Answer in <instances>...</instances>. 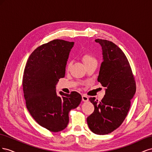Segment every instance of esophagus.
Listing matches in <instances>:
<instances>
[{
    "label": "esophagus",
    "instance_id": "1",
    "mask_svg": "<svg viewBox=\"0 0 152 152\" xmlns=\"http://www.w3.org/2000/svg\"><path fill=\"white\" fill-rule=\"evenodd\" d=\"M82 101H83V102H88L89 98L87 97V96H86V95H82Z\"/></svg>",
    "mask_w": 152,
    "mask_h": 152
}]
</instances>
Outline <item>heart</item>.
I'll return each instance as SVG.
<instances>
[{
	"label": "heart",
	"mask_w": 152,
	"mask_h": 152,
	"mask_svg": "<svg viewBox=\"0 0 152 152\" xmlns=\"http://www.w3.org/2000/svg\"><path fill=\"white\" fill-rule=\"evenodd\" d=\"M82 60H83L85 65L88 64L91 62L96 61V59L94 58V57L90 53H84L83 55H82Z\"/></svg>",
	"instance_id": "obj_1"
}]
</instances>
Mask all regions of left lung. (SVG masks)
<instances>
[{"instance_id": "obj_1", "label": "left lung", "mask_w": 152, "mask_h": 152, "mask_svg": "<svg viewBox=\"0 0 152 152\" xmlns=\"http://www.w3.org/2000/svg\"><path fill=\"white\" fill-rule=\"evenodd\" d=\"M102 49L98 81L105 87L101 102L90 98L94 111L87 118L91 131L96 134L112 132L120 126L131 107L136 93V83L127 58L117 45L110 41L96 39Z\"/></svg>"}]
</instances>
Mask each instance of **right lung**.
I'll return each mask as SVG.
<instances>
[{
  "label": "right lung",
  "mask_w": 152,
  "mask_h": 152,
  "mask_svg": "<svg viewBox=\"0 0 152 152\" xmlns=\"http://www.w3.org/2000/svg\"><path fill=\"white\" fill-rule=\"evenodd\" d=\"M74 42L56 39L35 49L27 60L23 77L26 108L35 121L56 132L67 127L68 113L82 101L77 92L56 93V84L65 77L69 54Z\"/></svg>",
  "instance_id": "1"
}]
</instances>
